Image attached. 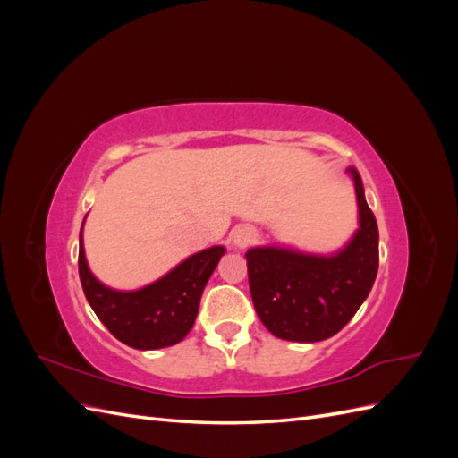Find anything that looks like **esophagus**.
<instances>
[{"label":"esophagus","instance_id":"1","mask_svg":"<svg viewBox=\"0 0 458 458\" xmlns=\"http://www.w3.org/2000/svg\"><path fill=\"white\" fill-rule=\"evenodd\" d=\"M256 241V231L250 227H244V229H237L233 234V242L237 246H248Z\"/></svg>","mask_w":458,"mask_h":458}]
</instances>
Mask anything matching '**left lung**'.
I'll use <instances>...</instances> for the list:
<instances>
[{"mask_svg": "<svg viewBox=\"0 0 458 458\" xmlns=\"http://www.w3.org/2000/svg\"><path fill=\"white\" fill-rule=\"evenodd\" d=\"M350 172L361 227L340 254L318 258L283 248L246 252L256 313L276 338L321 342L335 336L361 308L377 279L378 225L365 200L361 175L355 168Z\"/></svg>", "mask_w": 458, "mask_h": 458, "instance_id": "8db88e82", "label": "left lung"}]
</instances>
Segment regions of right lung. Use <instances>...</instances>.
I'll use <instances>...</instances> for the list:
<instances>
[{
  "instance_id": "right-lung-1",
  "label": "right lung",
  "mask_w": 458,
  "mask_h": 458,
  "mask_svg": "<svg viewBox=\"0 0 458 458\" xmlns=\"http://www.w3.org/2000/svg\"><path fill=\"white\" fill-rule=\"evenodd\" d=\"M224 254V246H212L187 258L157 283L135 293H118L91 275L80 231L78 273L91 310L110 335L135 350H158L189 335L199 313L202 290Z\"/></svg>"
}]
</instances>
